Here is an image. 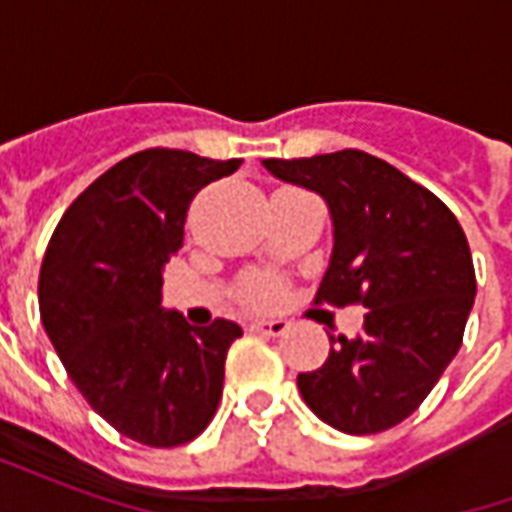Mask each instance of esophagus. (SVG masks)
Listing matches in <instances>:
<instances>
[{"instance_id": "esophagus-1", "label": "esophagus", "mask_w": 512, "mask_h": 512, "mask_svg": "<svg viewBox=\"0 0 512 512\" xmlns=\"http://www.w3.org/2000/svg\"><path fill=\"white\" fill-rule=\"evenodd\" d=\"M249 332L263 334V337H282L288 332V321H255L249 326Z\"/></svg>"}]
</instances>
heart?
Returning a JSON list of instances; mask_svg holds the SVG:
<instances>
[{
	"label": "heart",
	"mask_w": 512,
	"mask_h": 512,
	"mask_svg": "<svg viewBox=\"0 0 512 512\" xmlns=\"http://www.w3.org/2000/svg\"><path fill=\"white\" fill-rule=\"evenodd\" d=\"M244 301L252 307H271L282 296V285L274 277H252L244 285Z\"/></svg>",
	"instance_id": "b5f03b06"
}]
</instances>
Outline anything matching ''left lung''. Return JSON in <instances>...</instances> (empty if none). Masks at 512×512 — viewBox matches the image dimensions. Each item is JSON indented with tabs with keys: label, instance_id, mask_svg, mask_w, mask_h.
Returning a JSON list of instances; mask_svg holds the SVG:
<instances>
[{
	"label": "left lung",
	"instance_id": "1",
	"mask_svg": "<svg viewBox=\"0 0 512 512\" xmlns=\"http://www.w3.org/2000/svg\"><path fill=\"white\" fill-rule=\"evenodd\" d=\"M274 178L315 191L332 216V257L318 299L365 304L359 337L332 340L299 392L343 433H381L414 414L458 348L472 312V252L444 202L362 150L266 158Z\"/></svg>",
	"mask_w": 512,
	"mask_h": 512
}]
</instances>
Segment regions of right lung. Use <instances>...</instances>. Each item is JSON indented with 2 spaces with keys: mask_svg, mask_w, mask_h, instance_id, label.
<instances>
[{
  "mask_svg": "<svg viewBox=\"0 0 512 512\" xmlns=\"http://www.w3.org/2000/svg\"><path fill=\"white\" fill-rule=\"evenodd\" d=\"M241 158L150 147L73 200L40 266V321L84 400L128 439L186 444L211 422L241 326L197 329L161 307L164 266L183 246L194 194Z\"/></svg>",
  "mask_w": 512,
  "mask_h": 512,
  "instance_id": "obj_1",
  "label": "right lung"
}]
</instances>
